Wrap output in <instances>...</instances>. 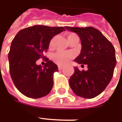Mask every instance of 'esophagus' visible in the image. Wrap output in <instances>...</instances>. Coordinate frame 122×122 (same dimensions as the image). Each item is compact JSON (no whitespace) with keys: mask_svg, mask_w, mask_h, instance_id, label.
Listing matches in <instances>:
<instances>
[{"mask_svg":"<svg viewBox=\"0 0 122 122\" xmlns=\"http://www.w3.org/2000/svg\"><path fill=\"white\" fill-rule=\"evenodd\" d=\"M63 68H64V67L62 66H58V70H63Z\"/></svg>","mask_w":122,"mask_h":122,"instance_id":"esophagus-1","label":"esophagus"}]
</instances>
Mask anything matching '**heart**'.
I'll return each mask as SVG.
<instances>
[{"instance_id": "b5f03b06", "label": "heart", "mask_w": 122, "mask_h": 122, "mask_svg": "<svg viewBox=\"0 0 122 122\" xmlns=\"http://www.w3.org/2000/svg\"><path fill=\"white\" fill-rule=\"evenodd\" d=\"M75 33H69L67 35V39L68 41L70 39L71 37L75 36ZM52 43V41L51 42L50 46H51ZM73 56L71 52H63V51H59L54 54L53 56V60L56 64L59 65H65L68 64L69 63V61Z\"/></svg>"}]
</instances>
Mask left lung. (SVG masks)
<instances>
[{
  "label": "left lung",
  "instance_id": "left-lung-1",
  "mask_svg": "<svg viewBox=\"0 0 122 122\" xmlns=\"http://www.w3.org/2000/svg\"><path fill=\"white\" fill-rule=\"evenodd\" d=\"M65 28L76 33L81 41V51L74 61L81 64V66L87 65L88 68L87 71H80L75 67L74 73L69 79L70 86L76 96L94 98L104 91L113 77L117 64L115 49L95 28L66 26Z\"/></svg>",
  "mask_w": 122,
  "mask_h": 122
}]
</instances>
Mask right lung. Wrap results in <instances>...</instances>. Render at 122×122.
I'll list each match as a JSON object with an SVG mask.
<instances>
[{
  "label": "right lung",
  "instance_id": "obj_1",
  "mask_svg": "<svg viewBox=\"0 0 122 122\" xmlns=\"http://www.w3.org/2000/svg\"><path fill=\"white\" fill-rule=\"evenodd\" d=\"M65 28L34 25L20 30L12 40L8 54L10 76L18 91L26 97L40 98L51 91L57 66L48 61L43 67L36 61L44 58L51 39L65 31Z\"/></svg>",
  "mask_w": 122,
  "mask_h": 122
}]
</instances>
